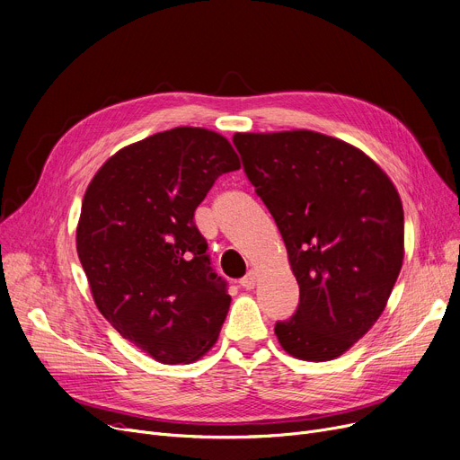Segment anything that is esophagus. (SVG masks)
I'll return each instance as SVG.
<instances>
[{
    "label": "esophagus",
    "mask_w": 460,
    "mask_h": 460,
    "mask_svg": "<svg viewBox=\"0 0 460 460\" xmlns=\"http://www.w3.org/2000/svg\"><path fill=\"white\" fill-rule=\"evenodd\" d=\"M255 284H257V272H255V270H250V272L241 279V286H243L244 289H253Z\"/></svg>",
    "instance_id": "1"
}]
</instances>
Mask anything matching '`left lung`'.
<instances>
[{
  "mask_svg": "<svg viewBox=\"0 0 460 460\" xmlns=\"http://www.w3.org/2000/svg\"><path fill=\"white\" fill-rule=\"evenodd\" d=\"M233 143L301 291L274 327L278 342L303 361H332L387 306L404 259L401 195L363 150L323 133H234Z\"/></svg>",
  "mask_w": 460,
  "mask_h": 460,
  "instance_id": "1",
  "label": "left lung"
}]
</instances>
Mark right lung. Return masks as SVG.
<instances>
[{
    "label": "right lung",
    "mask_w": 460,
    "mask_h": 460,
    "mask_svg": "<svg viewBox=\"0 0 460 460\" xmlns=\"http://www.w3.org/2000/svg\"><path fill=\"white\" fill-rule=\"evenodd\" d=\"M236 169L224 135L184 126L118 150L86 188L76 253L95 306L164 365L201 358L226 322L231 296L193 212Z\"/></svg>",
    "instance_id": "add662e5"
}]
</instances>
